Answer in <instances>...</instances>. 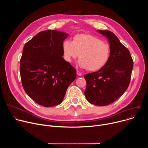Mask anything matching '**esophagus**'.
<instances>
[{
    "instance_id": "obj_1",
    "label": "esophagus",
    "mask_w": 148,
    "mask_h": 148,
    "mask_svg": "<svg viewBox=\"0 0 148 148\" xmlns=\"http://www.w3.org/2000/svg\"><path fill=\"white\" fill-rule=\"evenodd\" d=\"M77 74L79 76H81V75H82V73L81 72H80L79 71H78V70H77Z\"/></svg>"
}]
</instances>
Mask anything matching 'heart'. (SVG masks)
I'll list each match as a JSON object with an SVG mask.
<instances>
[{"mask_svg": "<svg viewBox=\"0 0 148 148\" xmlns=\"http://www.w3.org/2000/svg\"><path fill=\"white\" fill-rule=\"evenodd\" d=\"M64 59L69 62L78 57L80 67L96 71L105 66L111 56L110 45L90 34L75 35L73 41L65 40L62 44Z\"/></svg>", "mask_w": 148, "mask_h": 148, "instance_id": "b5f03b06", "label": "heart"}]
</instances>
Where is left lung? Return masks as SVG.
I'll use <instances>...</instances> for the list:
<instances>
[{"mask_svg":"<svg viewBox=\"0 0 148 148\" xmlns=\"http://www.w3.org/2000/svg\"><path fill=\"white\" fill-rule=\"evenodd\" d=\"M98 32L108 39L111 56L103 68L84 75L87 84L84 95L90 103L105 106L114 102L127 89L133 61L128 49L113 32L109 30Z\"/></svg>","mask_w":148,"mask_h":148,"instance_id":"left-lung-1","label":"left lung"}]
</instances>
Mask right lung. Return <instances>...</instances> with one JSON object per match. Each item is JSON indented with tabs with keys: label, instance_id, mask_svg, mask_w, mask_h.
<instances>
[{
	"label": "right lung",
	"instance_id": "1",
	"mask_svg": "<svg viewBox=\"0 0 148 148\" xmlns=\"http://www.w3.org/2000/svg\"><path fill=\"white\" fill-rule=\"evenodd\" d=\"M68 35L58 30L39 32L23 49L20 71L23 89L40 105L60 104L76 78L75 69L62 56V44Z\"/></svg>",
	"mask_w": 148,
	"mask_h": 148
}]
</instances>
